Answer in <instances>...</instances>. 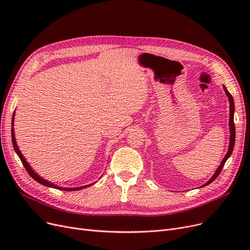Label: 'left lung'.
<instances>
[{
    "instance_id": "left-lung-1",
    "label": "left lung",
    "mask_w": 250,
    "mask_h": 250,
    "mask_svg": "<svg viewBox=\"0 0 250 250\" xmlns=\"http://www.w3.org/2000/svg\"><path fill=\"white\" fill-rule=\"evenodd\" d=\"M223 88H224V91L226 92V95L228 96V99H229V103H230V114H229V129H230V141H229V149H228V152L227 154L225 155L224 158H223L220 166L218 167V169L216 170V172L214 173V175L208 179V181H207L204 186L202 187H206L208 185H209V183H212L220 174V172L222 171L223 167H224L225 165V162L228 160L229 157L231 156L232 152H233V149H234V144H235V125H234V111H235V106H234V99L232 97V95L229 93V91L227 90V88L225 86H223Z\"/></svg>"
}]
</instances>
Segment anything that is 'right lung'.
<instances>
[{
	"instance_id": "add662e5",
	"label": "right lung",
	"mask_w": 250,
	"mask_h": 250,
	"mask_svg": "<svg viewBox=\"0 0 250 250\" xmlns=\"http://www.w3.org/2000/svg\"><path fill=\"white\" fill-rule=\"evenodd\" d=\"M15 112V111H14ZM15 114V113H14ZM14 114H13V117H12V143H13V147H14V150L15 152L17 153L18 157L20 158L22 164L24 165L25 169L27 170V172L29 173V175L34 179L36 180L37 182L41 183V185L42 186H45V187H48V188H57V189H60V190H67V191H75V190H79V189H83L85 188H88L90 186L93 185V183H91V185L89 186H84V187H79V188H61V187H58L56 185H54V183H51L49 181H47L46 179H43L42 177L39 176L34 170L31 168V166L27 163V161H26V159L23 157L22 153L20 152L18 146H17V143H16V139H15V134H14ZM95 183V182H94Z\"/></svg>"
}]
</instances>
